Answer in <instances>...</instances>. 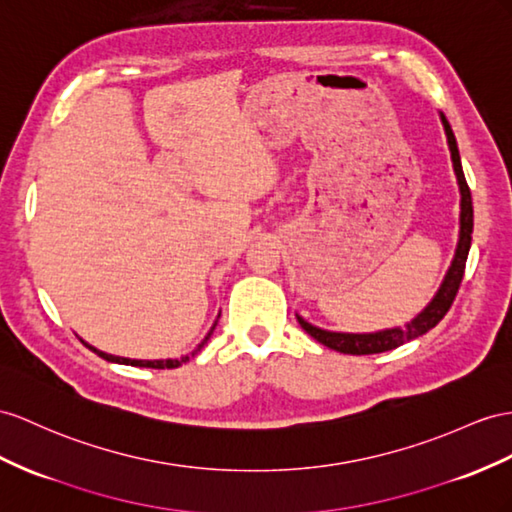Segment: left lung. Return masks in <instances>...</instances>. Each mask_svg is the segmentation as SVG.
I'll use <instances>...</instances> for the list:
<instances>
[{"label":"left lung","instance_id":"left-lung-1","mask_svg":"<svg viewBox=\"0 0 512 512\" xmlns=\"http://www.w3.org/2000/svg\"><path fill=\"white\" fill-rule=\"evenodd\" d=\"M439 119L445 131V138H448V149L452 157V168L456 175L458 183V192H461V214H458V240L454 248V257L448 266V272L439 285V290L435 296L430 298V303L417 313V316L406 322L404 326H391V329L383 331H374V333H342V331H329V329H320V326L307 322L303 316H298L296 320L303 329L320 342L322 346L344 352V355H376V352H387L398 348L411 339L428 333L430 329L443 320L445 313L452 307L454 296L458 292V285L463 281V272H465V261L471 248V231H474V207H471V192L465 181V173L461 166V153H458V144L454 138V131L445 119V114L439 112Z\"/></svg>","mask_w":512,"mask_h":512}]
</instances>
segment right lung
Segmentation results:
<instances>
[{"mask_svg":"<svg viewBox=\"0 0 512 512\" xmlns=\"http://www.w3.org/2000/svg\"><path fill=\"white\" fill-rule=\"evenodd\" d=\"M218 318H220V313H218ZM218 318L214 320V324H212V329L207 331V335L203 337V342L196 346L190 355H183V357H179V359H129V357H116V355H110V352H103V350H99V348H95V346H90L88 342H84L82 339V344L84 346H88L90 350L95 352V355H99L101 359H106V361H110V363H121V365H136V368H153V370H164V368H179L181 363H186V361H190V357H194L196 352H201V348L207 344V339L212 337V333H214V329H216V324H218Z\"/></svg>","mask_w":512,"mask_h":512,"instance_id":"obj_1","label":"right lung"}]
</instances>
